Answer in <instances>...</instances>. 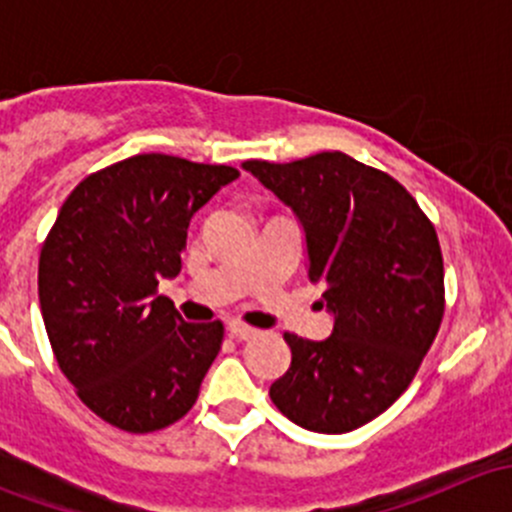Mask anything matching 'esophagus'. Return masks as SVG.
<instances>
[{"label":"esophagus","mask_w":512,"mask_h":512,"mask_svg":"<svg viewBox=\"0 0 512 512\" xmlns=\"http://www.w3.org/2000/svg\"><path fill=\"white\" fill-rule=\"evenodd\" d=\"M230 334L235 339H242V342H245V339H255L257 337V329L255 327H247V324H242V322H230Z\"/></svg>","instance_id":"esophagus-1"}]
</instances>
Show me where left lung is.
I'll use <instances>...</instances> for the list:
<instances>
[{"instance_id": "8db88e82", "label": "left lung", "mask_w": 512, "mask_h": 512, "mask_svg": "<svg viewBox=\"0 0 512 512\" xmlns=\"http://www.w3.org/2000/svg\"><path fill=\"white\" fill-rule=\"evenodd\" d=\"M242 165L299 215L307 277L334 312L324 342L285 332L292 364L270 386L272 404L309 431H354L409 389L441 329L436 227L399 180L342 151Z\"/></svg>"}]
</instances>
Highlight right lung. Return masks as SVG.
Here are the masks:
<instances>
[{"label":"right lung","mask_w":512,"mask_h":512,"mask_svg":"<svg viewBox=\"0 0 512 512\" xmlns=\"http://www.w3.org/2000/svg\"><path fill=\"white\" fill-rule=\"evenodd\" d=\"M237 175L165 153L118 160L71 190L41 245L39 304L56 364L121 431H160L198 401L225 327L185 322L158 280L178 275L190 218Z\"/></svg>","instance_id":"obj_1"}]
</instances>
